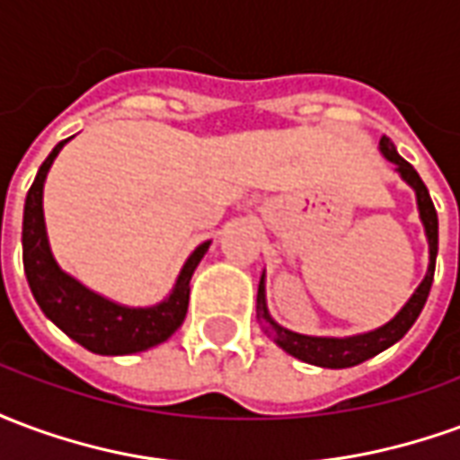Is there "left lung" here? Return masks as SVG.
Instances as JSON below:
<instances>
[{"label":"left lung","instance_id":"1","mask_svg":"<svg viewBox=\"0 0 460 460\" xmlns=\"http://www.w3.org/2000/svg\"><path fill=\"white\" fill-rule=\"evenodd\" d=\"M379 152L385 155L386 160L396 164L399 177L414 190L416 207H419V219L424 224L426 241H429V270H426L424 280L416 286L411 293V298L406 300L404 308L396 313L394 318L379 325L375 330L367 332H357V335H347V338H315V335H300L293 330L283 328L276 320L270 318L269 305H266V273L259 280V296H256V315L261 320V328L269 335L280 349H286L288 355H293L300 362L308 365L325 367V369H345V367H355L359 362H365L369 357L385 352L386 347H392L394 342L404 338L409 328L414 325L419 313L424 310V303L429 298V290L434 283V269H436V253H438V217H436L434 201L429 197L426 184L419 177V172L409 164V162L396 152L394 142L389 137L379 140Z\"/></svg>","mask_w":460,"mask_h":460}]
</instances>
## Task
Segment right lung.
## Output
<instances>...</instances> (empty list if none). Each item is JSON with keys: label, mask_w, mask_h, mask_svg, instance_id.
Segmentation results:
<instances>
[{"label": "right lung", "mask_w": 460, "mask_h": 460, "mask_svg": "<svg viewBox=\"0 0 460 460\" xmlns=\"http://www.w3.org/2000/svg\"><path fill=\"white\" fill-rule=\"evenodd\" d=\"M66 142L68 140L58 142L51 150L26 194L22 251H24V273L29 288L46 318L95 355H132L150 349L172 338L174 330L184 323L190 305L191 273L209 251L211 241H204L191 251L170 296L147 308L122 305L84 286L56 263L44 221L46 174L51 170L56 155L64 150Z\"/></svg>", "instance_id": "right-lung-1"}]
</instances>
